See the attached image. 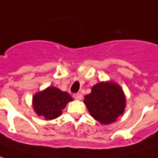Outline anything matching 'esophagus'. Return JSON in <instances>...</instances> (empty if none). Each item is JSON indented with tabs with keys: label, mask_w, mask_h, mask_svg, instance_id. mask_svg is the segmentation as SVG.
I'll return each mask as SVG.
<instances>
[{
	"label": "esophagus",
	"mask_w": 158,
	"mask_h": 158,
	"mask_svg": "<svg viewBox=\"0 0 158 158\" xmlns=\"http://www.w3.org/2000/svg\"><path fill=\"white\" fill-rule=\"evenodd\" d=\"M73 97H74V98L76 100L82 99V95H81V93H76V94H74V95H73Z\"/></svg>",
	"instance_id": "obj_1"
}]
</instances>
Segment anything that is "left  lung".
<instances>
[{
  "instance_id": "obj_1",
  "label": "left lung",
  "mask_w": 158,
  "mask_h": 158,
  "mask_svg": "<svg viewBox=\"0 0 158 158\" xmlns=\"http://www.w3.org/2000/svg\"><path fill=\"white\" fill-rule=\"evenodd\" d=\"M84 98L91 116L102 125L115 122L125 112V93L115 81H100L92 87L91 93Z\"/></svg>"
}]
</instances>
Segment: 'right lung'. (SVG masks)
I'll list each match as a JSON object with an SVG mask.
<instances>
[{"label":"right lung","mask_w":158,"mask_h":158,"mask_svg":"<svg viewBox=\"0 0 158 158\" xmlns=\"http://www.w3.org/2000/svg\"><path fill=\"white\" fill-rule=\"evenodd\" d=\"M73 98L66 92L49 86L44 90L36 93L33 97V108L38 116H42L45 120L58 118L67 103Z\"/></svg>","instance_id":"add662e5"}]
</instances>
